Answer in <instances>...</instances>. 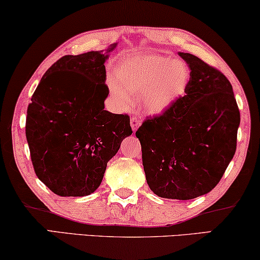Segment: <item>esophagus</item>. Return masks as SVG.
<instances>
[{"label": "esophagus", "mask_w": 260, "mask_h": 260, "mask_svg": "<svg viewBox=\"0 0 260 260\" xmlns=\"http://www.w3.org/2000/svg\"><path fill=\"white\" fill-rule=\"evenodd\" d=\"M130 123H131V127H133V130L136 131L138 129V126L141 125V118H140V117L134 116L133 118H131Z\"/></svg>", "instance_id": "1"}]
</instances>
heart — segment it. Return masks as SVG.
<instances>
[{
    "mask_svg": "<svg viewBox=\"0 0 260 260\" xmlns=\"http://www.w3.org/2000/svg\"><path fill=\"white\" fill-rule=\"evenodd\" d=\"M115 78L109 80V87L120 103L130 102L127 91L141 93L145 111L161 115L186 93L189 70L181 60L137 53L120 60Z\"/></svg>",
    "mask_w": 260,
    "mask_h": 260,
    "instance_id": "b5f03b06",
    "label": "heart"
}]
</instances>
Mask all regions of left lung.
<instances>
[{"instance_id": "obj_1", "label": "left lung", "mask_w": 260, "mask_h": 260, "mask_svg": "<svg viewBox=\"0 0 260 260\" xmlns=\"http://www.w3.org/2000/svg\"><path fill=\"white\" fill-rule=\"evenodd\" d=\"M179 54L190 70L186 95L145 119L136 137L150 189L190 200L221 180L237 149L240 112L225 74L189 53Z\"/></svg>"}]
</instances>
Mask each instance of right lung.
Here are the masks:
<instances>
[{
    "label": "right lung",
    "mask_w": 260,
    "mask_h": 260,
    "mask_svg": "<svg viewBox=\"0 0 260 260\" xmlns=\"http://www.w3.org/2000/svg\"><path fill=\"white\" fill-rule=\"evenodd\" d=\"M116 46L62 56L31 95L26 118L31 163L39 180L60 197L93 193L108 162L133 134L126 113L104 110V62Z\"/></svg>",
    "instance_id": "1"
}]
</instances>
